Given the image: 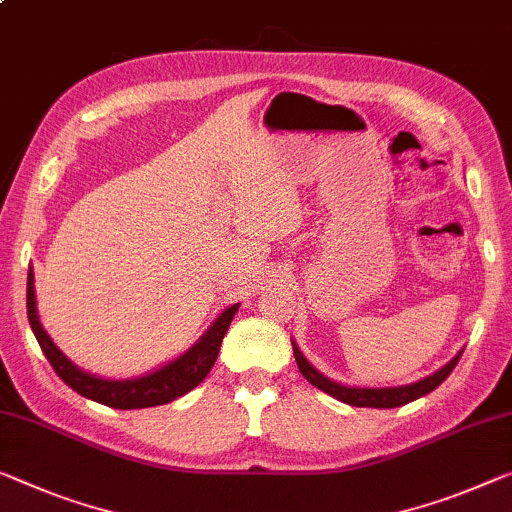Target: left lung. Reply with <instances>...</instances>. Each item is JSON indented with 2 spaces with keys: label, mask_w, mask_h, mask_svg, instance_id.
Returning a JSON list of instances; mask_svg holds the SVG:
<instances>
[{
  "label": "left lung",
  "mask_w": 512,
  "mask_h": 512,
  "mask_svg": "<svg viewBox=\"0 0 512 512\" xmlns=\"http://www.w3.org/2000/svg\"><path fill=\"white\" fill-rule=\"evenodd\" d=\"M292 347H294V358H296V365H299L301 375L308 379L312 386L319 388V391L329 393L331 398H335V400L352 404V407H375V409L402 407V404L414 402L418 398H423V395L432 393L439 384H444V379L451 375L457 361H460V356H462V354H457L451 363H446L444 368L434 372V375L416 381V384H409V386H398V388H349V386L335 384V381L326 379L322 372H317L315 368H312V365L308 363V358H303V354L299 352V347H296L294 342H292Z\"/></svg>",
  "instance_id": "left-lung-1"
}]
</instances>
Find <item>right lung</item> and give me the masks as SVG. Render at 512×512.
I'll return each instance as SVG.
<instances>
[{
  "instance_id": "1",
  "label": "right lung",
  "mask_w": 512,
  "mask_h": 512,
  "mask_svg": "<svg viewBox=\"0 0 512 512\" xmlns=\"http://www.w3.org/2000/svg\"><path fill=\"white\" fill-rule=\"evenodd\" d=\"M239 310V305L227 308L211 329L202 335L200 342H195L186 354L179 356L177 361L163 365V368L151 372L147 377L128 379V381H108L91 377L87 372L75 368L68 358L59 352L55 342L48 338L43 331L41 322L36 315V296H34V273L29 271L27 276V317L29 326L36 335L38 345H41L45 358H48L52 370L57 377L80 393L82 398H89L94 402H101L105 407L114 409H144V407H158V404H167L172 400L181 398L188 391H193L197 384H202L204 377L209 375L213 363H216L220 345L227 329H230L232 319Z\"/></svg>"
}]
</instances>
